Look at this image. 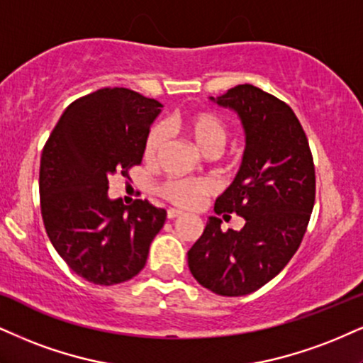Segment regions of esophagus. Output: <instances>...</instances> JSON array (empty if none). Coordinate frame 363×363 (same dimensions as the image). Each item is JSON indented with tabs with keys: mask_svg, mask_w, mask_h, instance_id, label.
<instances>
[{
	"mask_svg": "<svg viewBox=\"0 0 363 363\" xmlns=\"http://www.w3.org/2000/svg\"><path fill=\"white\" fill-rule=\"evenodd\" d=\"M184 215H186V213L181 211V209H169V211H167L169 220H176V218H181V216H184Z\"/></svg>",
	"mask_w": 363,
	"mask_h": 363,
	"instance_id": "34e87169",
	"label": "esophagus"
}]
</instances>
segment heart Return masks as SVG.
<instances>
[{
	"label": "heart",
	"instance_id": "heart-1",
	"mask_svg": "<svg viewBox=\"0 0 363 363\" xmlns=\"http://www.w3.org/2000/svg\"><path fill=\"white\" fill-rule=\"evenodd\" d=\"M174 128L181 130L194 147L204 155H216L228 138V126L216 113L208 110L189 111L186 115L174 118ZM165 142V133L160 126L148 132L143 145V157L148 162H154ZM215 193V184L209 181H186V179H170L160 187V194L176 206L194 209L203 206L208 196Z\"/></svg>",
	"mask_w": 363,
	"mask_h": 363
}]
</instances>
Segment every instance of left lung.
I'll list each match as a JSON object with an SVG mask.
<instances>
[{"label": "left lung", "instance_id": "left-lung-1", "mask_svg": "<svg viewBox=\"0 0 363 363\" xmlns=\"http://www.w3.org/2000/svg\"><path fill=\"white\" fill-rule=\"evenodd\" d=\"M211 101L230 108L245 130L242 165L215 213L245 218L240 231L209 218L187 252L196 281L220 296H245L272 281L306 233L316 194L313 155L298 116L276 96L238 84Z\"/></svg>", "mask_w": 363, "mask_h": 363}]
</instances>
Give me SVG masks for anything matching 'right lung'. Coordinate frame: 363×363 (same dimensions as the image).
<instances>
[{"mask_svg": "<svg viewBox=\"0 0 363 363\" xmlns=\"http://www.w3.org/2000/svg\"><path fill=\"white\" fill-rule=\"evenodd\" d=\"M157 99L126 87H103L69 104L40 159V209L52 245L72 272L113 286L145 267L165 209L145 199H110L108 177L142 162L160 113Z\"/></svg>", "mask_w": 363, "mask_h": 363, "instance_id": "1", "label": "right lung"}]
</instances>
